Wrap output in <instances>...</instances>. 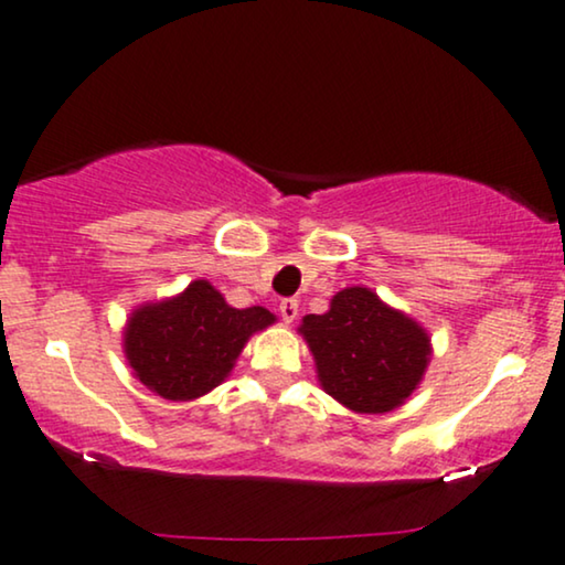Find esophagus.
I'll return each mask as SVG.
<instances>
[{
	"label": "esophagus",
	"instance_id": "1",
	"mask_svg": "<svg viewBox=\"0 0 565 565\" xmlns=\"http://www.w3.org/2000/svg\"><path fill=\"white\" fill-rule=\"evenodd\" d=\"M278 312H281L284 323H295L297 316H299L297 299H281V305H278Z\"/></svg>",
	"mask_w": 565,
	"mask_h": 565
}]
</instances>
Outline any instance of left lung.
<instances>
[{"mask_svg":"<svg viewBox=\"0 0 565 565\" xmlns=\"http://www.w3.org/2000/svg\"><path fill=\"white\" fill-rule=\"evenodd\" d=\"M299 333L328 396L360 414L402 406L423 381L433 347L417 320L367 287L335 291L323 316H305Z\"/></svg>","mask_w":565,"mask_h":565,"instance_id":"obj_1","label":"left lung"}]
</instances>
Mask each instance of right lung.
<instances>
[{"label": "right lung", "mask_w": 565, "mask_h": 565, "mask_svg": "<svg viewBox=\"0 0 565 565\" xmlns=\"http://www.w3.org/2000/svg\"><path fill=\"white\" fill-rule=\"evenodd\" d=\"M276 323L266 307L226 305L198 278L182 295L140 305L125 326V356L142 385L169 402H192L226 381L253 333Z\"/></svg>", "instance_id": "add662e5"}]
</instances>
